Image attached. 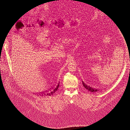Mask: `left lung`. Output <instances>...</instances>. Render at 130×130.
Listing matches in <instances>:
<instances>
[{
	"mask_svg": "<svg viewBox=\"0 0 130 130\" xmlns=\"http://www.w3.org/2000/svg\"><path fill=\"white\" fill-rule=\"evenodd\" d=\"M82 84H83L84 85V87L86 89H87L88 91L90 92H96L97 91H98V89L95 88H93L92 87H90L89 85H88L87 84L85 83V82L82 81Z\"/></svg>",
	"mask_w": 130,
	"mask_h": 130,
	"instance_id": "obj_1",
	"label": "left lung"
}]
</instances>
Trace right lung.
I'll return each mask as SVG.
<instances>
[{
    "label": "right lung",
    "mask_w": 130,
    "mask_h": 130,
    "mask_svg": "<svg viewBox=\"0 0 130 130\" xmlns=\"http://www.w3.org/2000/svg\"><path fill=\"white\" fill-rule=\"evenodd\" d=\"M59 85H60V82H57L54 85H53L52 87L50 88V89L47 90L46 92H44L41 94H40V95H47V96H52L54 95V94L56 92V90L58 89Z\"/></svg>",
    "instance_id": "right-lung-1"
}]
</instances>
